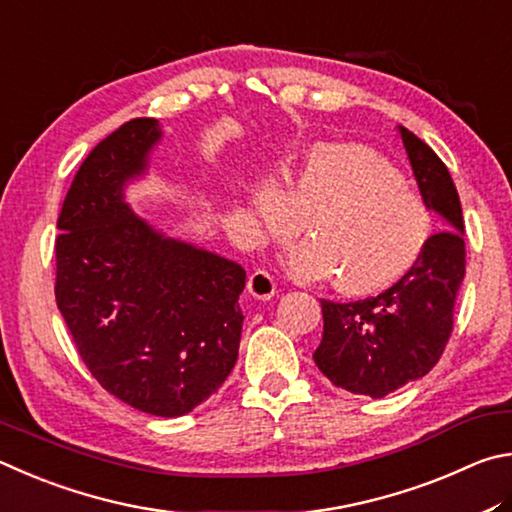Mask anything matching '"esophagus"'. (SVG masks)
Wrapping results in <instances>:
<instances>
[{
	"label": "esophagus",
	"mask_w": 512,
	"mask_h": 512,
	"mask_svg": "<svg viewBox=\"0 0 512 512\" xmlns=\"http://www.w3.org/2000/svg\"><path fill=\"white\" fill-rule=\"evenodd\" d=\"M247 290H249L251 297H256V299H263V301L272 299L276 294L274 276L270 272H265V270L251 272L249 281H247Z\"/></svg>",
	"instance_id": "obj_1"
}]
</instances>
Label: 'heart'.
Masks as SVG:
<instances>
[{"instance_id": "b5f03b06", "label": "heart", "mask_w": 512, "mask_h": 512, "mask_svg": "<svg viewBox=\"0 0 512 512\" xmlns=\"http://www.w3.org/2000/svg\"><path fill=\"white\" fill-rule=\"evenodd\" d=\"M251 209L267 236L312 238L288 256L299 279H328L346 294H375L400 283L423 261L434 218L407 177L362 146H317L285 179L263 184Z\"/></svg>"}]
</instances>
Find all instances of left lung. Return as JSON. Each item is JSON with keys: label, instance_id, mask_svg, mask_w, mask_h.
<instances>
[{"label": "left lung", "instance_id": "1", "mask_svg": "<svg viewBox=\"0 0 512 512\" xmlns=\"http://www.w3.org/2000/svg\"><path fill=\"white\" fill-rule=\"evenodd\" d=\"M429 211L441 215L423 261L378 297L351 303L321 299L324 337L315 364L351 393L384 398L418 380L441 360L454 328V303L465 276L461 200L441 157L398 128Z\"/></svg>", "mask_w": 512, "mask_h": 512}]
</instances>
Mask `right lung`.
<instances>
[{
	"label": "right lung",
	"instance_id": "obj_1",
	"mask_svg": "<svg viewBox=\"0 0 512 512\" xmlns=\"http://www.w3.org/2000/svg\"><path fill=\"white\" fill-rule=\"evenodd\" d=\"M157 119H132L89 152L58 218L56 303L105 391L177 418L211 398L238 360L247 274L132 213L125 184L146 173Z\"/></svg>",
	"mask_w": 512,
	"mask_h": 512
}]
</instances>
